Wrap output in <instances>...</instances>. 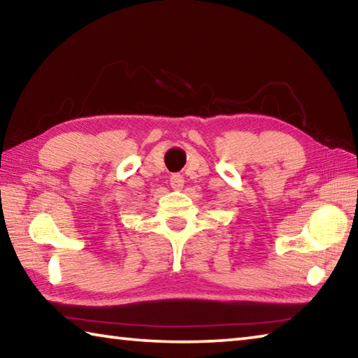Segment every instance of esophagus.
<instances>
[{
  "label": "esophagus",
  "mask_w": 358,
  "mask_h": 358,
  "mask_svg": "<svg viewBox=\"0 0 358 358\" xmlns=\"http://www.w3.org/2000/svg\"><path fill=\"white\" fill-rule=\"evenodd\" d=\"M171 186H172V189L180 191L181 187L185 186L183 177H181V175H172V177H171Z\"/></svg>",
  "instance_id": "34e87169"
}]
</instances>
